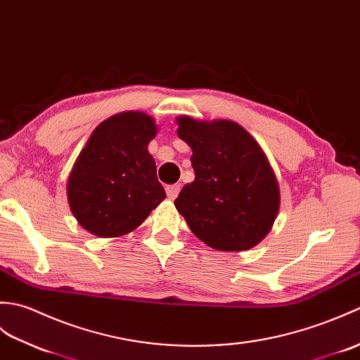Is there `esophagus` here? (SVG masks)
<instances>
[{
    "label": "esophagus",
    "mask_w": 360,
    "mask_h": 360,
    "mask_svg": "<svg viewBox=\"0 0 360 360\" xmlns=\"http://www.w3.org/2000/svg\"><path fill=\"white\" fill-rule=\"evenodd\" d=\"M179 193H180V185L166 186V195H167V198H171V200H174V198L179 195Z\"/></svg>",
    "instance_id": "1"
}]
</instances>
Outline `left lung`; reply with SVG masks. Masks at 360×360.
I'll use <instances>...</instances> for the list:
<instances>
[{"label": "left lung", "mask_w": 360, "mask_h": 360, "mask_svg": "<svg viewBox=\"0 0 360 360\" xmlns=\"http://www.w3.org/2000/svg\"><path fill=\"white\" fill-rule=\"evenodd\" d=\"M177 135L193 149L195 179L175 207L191 231L219 251L260 243L277 217L281 193L268 158L240 124L229 120L177 118Z\"/></svg>", "instance_id": "left-lung-1"}]
</instances>
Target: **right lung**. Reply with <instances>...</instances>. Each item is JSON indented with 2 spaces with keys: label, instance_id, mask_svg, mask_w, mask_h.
Returning a JSON list of instances; mask_svg holds the SVG:
<instances>
[{
  "label": "right lung",
  "instance_id": "add662e5",
  "mask_svg": "<svg viewBox=\"0 0 360 360\" xmlns=\"http://www.w3.org/2000/svg\"><path fill=\"white\" fill-rule=\"evenodd\" d=\"M153 117L122 112L95 127L68 179V200L79 225L98 237L131 233L166 198L148 145Z\"/></svg>",
  "mask_w": 360,
  "mask_h": 360
}]
</instances>
